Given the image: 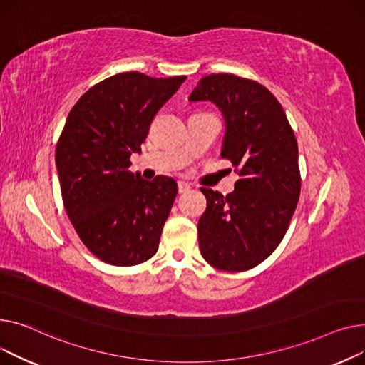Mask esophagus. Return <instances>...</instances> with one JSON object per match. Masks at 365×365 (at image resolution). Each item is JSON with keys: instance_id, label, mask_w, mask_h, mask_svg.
Here are the masks:
<instances>
[{"instance_id": "esophagus-1", "label": "esophagus", "mask_w": 365, "mask_h": 365, "mask_svg": "<svg viewBox=\"0 0 365 365\" xmlns=\"http://www.w3.org/2000/svg\"><path fill=\"white\" fill-rule=\"evenodd\" d=\"M191 188V185L188 184V182H185V181H178V191L180 192H185V191H188Z\"/></svg>"}]
</instances>
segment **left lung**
<instances>
[{
  "label": "left lung",
  "mask_w": 365,
  "mask_h": 365,
  "mask_svg": "<svg viewBox=\"0 0 365 365\" xmlns=\"http://www.w3.org/2000/svg\"><path fill=\"white\" fill-rule=\"evenodd\" d=\"M188 100L218 107L221 158L239 174L227 196L200 188L207 202L197 224L200 253L222 271L250 269L280 245L301 195L293 130L264 85L231 73L203 76Z\"/></svg>",
  "instance_id": "1"
}]
</instances>
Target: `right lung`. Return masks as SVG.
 <instances>
[{
    "label": "right lung",
    "instance_id": "right-lung-1",
    "mask_svg": "<svg viewBox=\"0 0 365 365\" xmlns=\"http://www.w3.org/2000/svg\"><path fill=\"white\" fill-rule=\"evenodd\" d=\"M185 79L118 73L85 93L64 123L56 147L64 209L83 245L107 264L131 267L158 252L177 182L145 181L128 166Z\"/></svg>",
    "mask_w": 365,
    "mask_h": 365
}]
</instances>
